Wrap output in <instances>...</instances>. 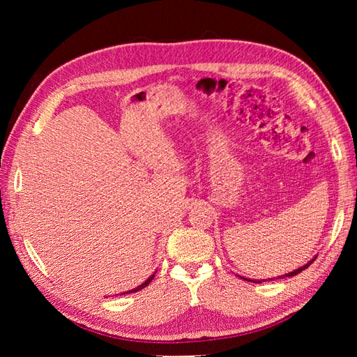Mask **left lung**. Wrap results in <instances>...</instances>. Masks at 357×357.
Masks as SVG:
<instances>
[{"label": "left lung", "instance_id": "left-lung-1", "mask_svg": "<svg viewBox=\"0 0 357 357\" xmlns=\"http://www.w3.org/2000/svg\"><path fill=\"white\" fill-rule=\"evenodd\" d=\"M313 261H314V259H313ZM313 261H310L308 264H305L304 267H301V268H298V270H294V271H291V273H288V275H285V276H294V275H298V273H301L302 270H305L310 264H313ZM247 280H248V279H247Z\"/></svg>", "mask_w": 357, "mask_h": 357}]
</instances>
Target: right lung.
<instances>
[{"label": "right lung", "instance_id": "right-lung-1", "mask_svg": "<svg viewBox=\"0 0 357 357\" xmlns=\"http://www.w3.org/2000/svg\"><path fill=\"white\" fill-rule=\"evenodd\" d=\"M155 278V275H151L147 280H146V282H144V284H141L139 287H136V288H133V290H130V291H127V293H135V291H139V290H142V288H146L149 284H150V280L151 279H153Z\"/></svg>", "mask_w": 357, "mask_h": 357}]
</instances>
